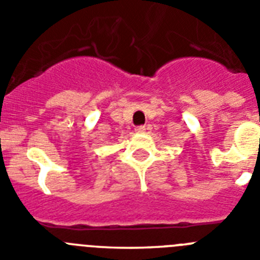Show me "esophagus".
<instances>
[{"instance_id": "obj_1", "label": "esophagus", "mask_w": 260, "mask_h": 260, "mask_svg": "<svg viewBox=\"0 0 260 260\" xmlns=\"http://www.w3.org/2000/svg\"><path fill=\"white\" fill-rule=\"evenodd\" d=\"M144 130H146V126H143V125L137 126V127H135V132L137 133H144Z\"/></svg>"}]
</instances>
